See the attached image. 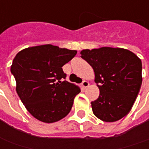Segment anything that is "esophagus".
<instances>
[{"label": "esophagus", "mask_w": 149, "mask_h": 149, "mask_svg": "<svg viewBox=\"0 0 149 149\" xmlns=\"http://www.w3.org/2000/svg\"><path fill=\"white\" fill-rule=\"evenodd\" d=\"M88 86H89V82L86 81H83L81 82V87H82V88H86Z\"/></svg>", "instance_id": "34e87169"}]
</instances>
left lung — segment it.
I'll return each mask as SVG.
<instances>
[{
  "label": "left lung",
  "instance_id": "left-lung-1",
  "mask_svg": "<svg viewBox=\"0 0 149 149\" xmlns=\"http://www.w3.org/2000/svg\"><path fill=\"white\" fill-rule=\"evenodd\" d=\"M92 67L99 97L91 101L92 111L105 122H115L130 111L142 85V62L130 50L103 47L81 52Z\"/></svg>",
  "mask_w": 149,
  "mask_h": 149
}]
</instances>
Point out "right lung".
Wrapping results in <instances>:
<instances>
[{
	"label": "right lung",
	"mask_w": 149,
	"mask_h": 149,
	"mask_svg": "<svg viewBox=\"0 0 149 149\" xmlns=\"http://www.w3.org/2000/svg\"><path fill=\"white\" fill-rule=\"evenodd\" d=\"M76 54V50L45 44L23 49L15 57L10 72L16 92L37 120L54 123L68 115L81 90L65 80L62 67Z\"/></svg>",
	"instance_id": "add662e5"
}]
</instances>
